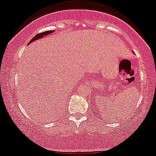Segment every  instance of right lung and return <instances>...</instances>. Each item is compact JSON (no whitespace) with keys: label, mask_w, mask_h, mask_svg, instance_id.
Masks as SVG:
<instances>
[{"label":"right lung","mask_w":156,"mask_h":156,"mask_svg":"<svg viewBox=\"0 0 156 156\" xmlns=\"http://www.w3.org/2000/svg\"><path fill=\"white\" fill-rule=\"evenodd\" d=\"M53 32H54V30H50V31H45V32H43V33L37 34V35H36L35 37H34L33 38H32V40L29 42V44H30L31 42H34V41H35V40H37L38 39H40V38H42V37H44V36H45L47 35H50V34L53 33Z\"/></svg>","instance_id":"1"}]
</instances>
